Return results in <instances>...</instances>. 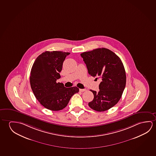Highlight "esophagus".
<instances>
[{"label":"esophagus","instance_id":"esophagus-1","mask_svg":"<svg viewBox=\"0 0 156 156\" xmlns=\"http://www.w3.org/2000/svg\"><path fill=\"white\" fill-rule=\"evenodd\" d=\"M79 91L80 92H84V91H87V89H79Z\"/></svg>","mask_w":156,"mask_h":156}]
</instances>
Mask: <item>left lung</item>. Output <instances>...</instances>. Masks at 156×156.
<instances>
[{"label": "left lung", "mask_w": 156, "mask_h": 156, "mask_svg": "<svg viewBox=\"0 0 156 156\" xmlns=\"http://www.w3.org/2000/svg\"><path fill=\"white\" fill-rule=\"evenodd\" d=\"M80 55L89 74L101 79L98 92L90 90L94 98L89 106L98 112L108 110L120 100L125 87L126 78L122 62L115 53L106 48H96Z\"/></svg>", "instance_id": "1"}]
</instances>
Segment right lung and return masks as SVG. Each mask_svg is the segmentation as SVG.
<instances>
[{"label": "right lung", "instance_id": "right-lung-1", "mask_svg": "<svg viewBox=\"0 0 156 156\" xmlns=\"http://www.w3.org/2000/svg\"><path fill=\"white\" fill-rule=\"evenodd\" d=\"M69 52L45 51L36 58L30 73L32 90L39 102L48 110L59 111L65 108L74 94L79 92L76 87L66 88L57 83L62 64Z\"/></svg>", "mask_w": 156, "mask_h": 156}]
</instances>
